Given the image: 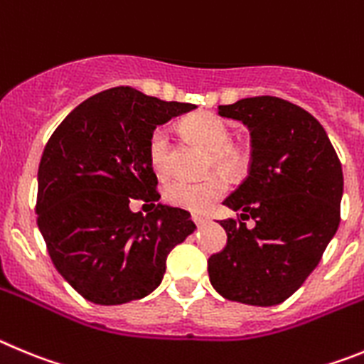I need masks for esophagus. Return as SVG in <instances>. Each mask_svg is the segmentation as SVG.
Segmentation results:
<instances>
[{
  "label": "esophagus",
  "instance_id": "esophagus-1",
  "mask_svg": "<svg viewBox=\"0 0 364 364\" xmlns=\"http://www.w3.org/2000/svg\"><path fill=\"white\" fill-rule=\"evenodd\" d=\"M192 221H194L198 227H203V225H206V218H203V215H198V214L192 215Z\"/></svg>",
  "mask_w": 364,
  "mask_h": 364
}]
</instances>
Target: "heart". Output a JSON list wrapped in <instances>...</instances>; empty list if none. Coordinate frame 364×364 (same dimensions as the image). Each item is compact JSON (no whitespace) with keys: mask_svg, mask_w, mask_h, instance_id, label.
Here are the masks:
<instances>
[{"mask_svg":"<svg viewBox=\"0 0 364 364\" xmlns=\"http://www.w3.org/2000/svg\"><path fill=\"white\" fill-rule=\"evenodd\" d=\"M181 130L190 141L208 150L205 170H221L228 176L241 174L250 163V156L241 145L232 141V132L225 121L210 112H198L181 121ZM150 168L159 178H166L172 170L170 161L168 132L163 127H156L149 136L146 145ZM228 183L225 176L208 174L199 181L176 179L165 186V199L170 205L186 208L190 212L205 214L218 199L227 194Z\"/></svg>","mask_w":364,"mask_h":364,"instance_id":"b5f03b06","label":"heart"}]
</instances>
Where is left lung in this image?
<instances>
[{"label":"left lung","mask_w":364,"mask_h":364,"mask_svg":"<svg viewBox=\"0 0 364 364\" xmlns=\"http://www.w3.org/2000/svg\"><path fill=\"white\" fill-rule=\"evenodd\" d=\"M250 130V172L225 199L227 247L208 259L212 287L230 301L279 304L319 264L341 221V161L319 121L276 96L221 105ZM255 219L248 229L244 223Z\"/></svg>","instance_id":"1"}]
</instances>
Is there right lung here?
Returning <instances> with one entry per match:
<instances>
[{"mask_svg":"<svg viewBox=\"0 0 364 364\" xmlns=\"http://www.w3.org/2000/svg\"><path fill=\"white\" fill-rule=\"evenodd\" d=\"M196 105L114 87L77 105L54 130L38 170V227L55 270L96 304L141 299L159 287L166 255L196 230L161 205L146 145L158 125ZM141 198L154 206L129 210Z\"/></svg>","mask_w":364,"mask_h":364,"instance_id":"1","label":"right lung"}]
</instances>
